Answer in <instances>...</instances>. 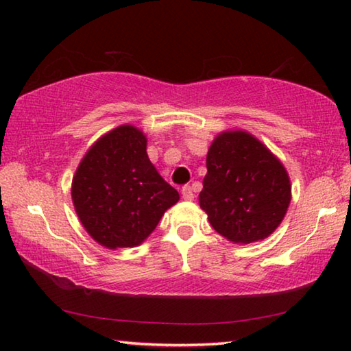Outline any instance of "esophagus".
<instances>
[{"instance_id":"esophagus-1","label":"esophagus","mask_w":351,"mask_h":351,"mask_svg":"<svg viewBox=\"0 0 351 351\" xmlns=\"http://www.w3.org/2000/svg\"><path fill=\"white\" fill-rule=\"evenodd\" d=\"M181 195H182V198L186 199V201H192V199L195 198L193 189L190 187V186H184V187L181 189Z\"/></svg>"}]
</instances>
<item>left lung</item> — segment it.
<instances>
[{"label":"left lung","instance_id":"8db88e82","mask_svg":"<svg viewBox=\"0 0 351 351\" xmlns=\"http://www.w3.org/2000/svg\"><path fill=\"white\" fill-rule=\"evenodd\" d=\"M199 206L219 235L232 243L269 237L291 203L283 164L247 132H224L213 139Z\"/></svg>","mask_w":351,"mask_h":351}]
</instances>
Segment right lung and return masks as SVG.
<instances>
[{
    "label": "right lung",
    "mask_w": 351,
    "mask_h": 351,
    "mask_svg": "<svg viewBox=\"0 0 351 351\" xmlns=\"http://www.w3.org/2000/svg\"><path fill=\"white\" fill-rule=\"evenodd\" d=\"M71 195L83 228L108 249L141 245L180 199L148 159L145 134L133 125L111 130L86 152Z\"/></svg>",
    "instance_id": "1"
}]
</instances>
